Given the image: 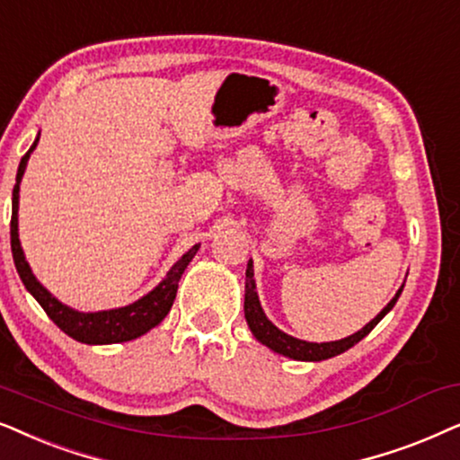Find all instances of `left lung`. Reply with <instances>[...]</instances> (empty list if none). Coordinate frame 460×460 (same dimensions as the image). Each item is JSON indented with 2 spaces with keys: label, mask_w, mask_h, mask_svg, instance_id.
Here are the masks:
<instances>
[{
  "label": "left lung",
  "mask_w": 460,
  "mask_h": 460,
  "mask_svg": "<svg viewBox=\"0 0 460 460\" xmlns=\"http://www.w3.org/2000/svg\"><path fill=\"white\" fill-rule=\"evenodd\" d=\"M403 290V286L397 290V294L391 301L387 303L381 314H378L375 320L366 323L362 330L347 336V339L341 341H332V342H307L301 339H294V336L281 332V330L275 326L273 322H269V317L265 315V311L261 307L259 294H256V284H254V269H252V261H248V269H246V298H243V314H246V322L252 334L256 336V341L262 342V345L271 349V351L286 355V358L292 359H301V362H322V359L334 358V355H341L347 349H351L355 342H359L364 336L370 334V330L376 326L378 322L383 320L385 315L394 309V305L400 298V294Z\"/></svg>",
  "instance_id": "left-lung-1"
}]
</instances>
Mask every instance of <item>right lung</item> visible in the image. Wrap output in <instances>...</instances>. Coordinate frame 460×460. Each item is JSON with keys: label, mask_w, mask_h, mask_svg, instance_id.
Returning a JSON list of instances; mask_svg holds the SVG:
<instances>
[{"label": "right lung", "mask_w": 460, "mask_h": 460, "mask_svg": "<svg viewBox=\"0 0 460 460\" xmlns=\"http://www.w3.org/2000/svg\"><path fill=\"white\" fill-rule=\"evenodd\" d=\"M38 140L40 137L35 138V143L31 145V149L24 153L21 164H18L16 185L14 191H12L10 243L16 271L21 275L24 288H27V290L35 296V301L44 307L48 317H50L65 334H69L71 339L85 342V345H109V342H126L138 339V336L149 332L151 328H155L157 323L168 315V311L172 307L176 298V290H179L181 275L185 273L187 265L199 250V243H195L191 250H187V252L174 262V267L170 269L166 278L159 281L149 294H145L143 298H138V301H134L132 305L109 311H94V314H84V311L66 307V305L60 303L58 298H54L52 294L40 284L38 278L31 271L29 262L24 261L21 240H18V191H21L24 168H27L31 153L38 146Z\"/></svg>", "instance_id": "right-lung-1"}]
</instances>
